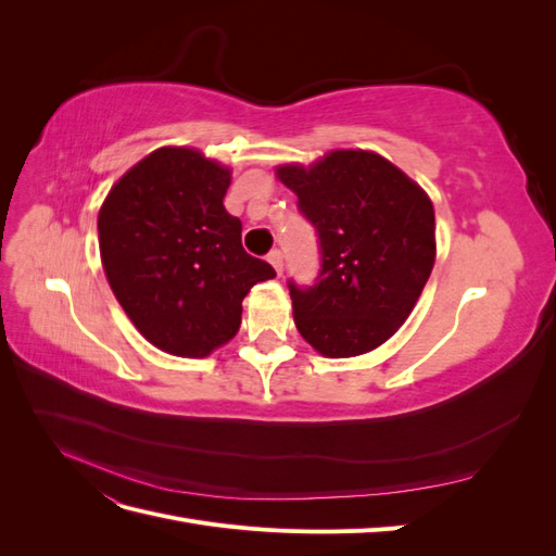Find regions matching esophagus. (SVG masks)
Here are the masks:
<instances>
[{
	"label": "esophagus",
	"mask_w": 556,
	"mask_h": 556,
	"mask_svg": "<svg viewBox=\"0 0 556 556\" xmlns=\"http://www.w3.org/2000/svg\"><path fill=\"white\" fill-rule=\"evenodd\" d=\"M268 262H271V266L276 268V274L280 276L282 274V252L280 250L268 252Z\"/></svg>",
	"instance_id": "1"
}]
</instances>
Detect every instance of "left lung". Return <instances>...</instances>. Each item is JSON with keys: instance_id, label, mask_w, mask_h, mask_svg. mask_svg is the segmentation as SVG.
<instances>
[{"instance_id": "left-lung-1", "label": "left lung", "mask_w": 556, "mask_h": 556, "mask_svg": "<svg viewBox=\"0 0 556 556\" xmlns=\"http://www.w3.org/2000/svg\"><path fill=\"white\" fill-rule=\"evenodd\" d=\"M276 174L299 197L323 260L311 288L288 282L299 333L325 357L376 350L406 323L431 276V199L371 150H331Z\"/></svg>"}]
</instances>
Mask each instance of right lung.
Segmentation results:
<instances>
[{"mask_svg":"<svg viewBox=\"0 0 556 556\" xmlns=\"http://www.w3.org/2000/svg\"><path fill=\"white\" fill-rule=\"evenodd\" d=\"M231 172L194 148H157L99 208V252L115 299L146 339L176 357H206L241 327L243 296L274 266L241 245L225 211Z\"/></svg>","mask_w":556,"mask_h":556,"instance_id":"1","label":"right lung"}]
</instances>
